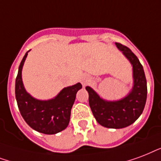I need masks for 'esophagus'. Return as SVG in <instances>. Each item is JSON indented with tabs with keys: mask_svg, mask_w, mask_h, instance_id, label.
<instances>
[{
	"mask_svg": "<svg viewBox=\"0 0 161 161\" xmlns=\"http://www.w3.org/2000/svg\"><path fill=\"white\" fill-rule=\"evenodd\" d=\"M80 81H81L82 85L83 86H86V85L90 81V77L87 76V75H84V76H82L81 80H80Z\"/></svg>",
	"mask_w": 161,
	"mask_h": 161,
	"instance_id": "esophagus-1",
	"label": "esophagus"
}]
</instances>
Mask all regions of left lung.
I'll return each mask as SVG.
<instances>
[{"mask_svg": "<svg viewBox=\"0 0 161 161\" xmlns=\"http://www.w3.org/2000/svg\"><path fill=\"white\" fill-rule=\"evenodd\" d=\"M116 46L133 65L134 86L131 92L121 100L108 102L92 88L86 87L89 94L90 108L96 120L108 128H123L134 123L143 113L147 98L146 78L139 58L128 47L119 43H116Z\"/></svg>", "mask_w": 161, "mask_h": 161, "instance_id": "left-lung-1", "label": "left lung"}]
</instances>
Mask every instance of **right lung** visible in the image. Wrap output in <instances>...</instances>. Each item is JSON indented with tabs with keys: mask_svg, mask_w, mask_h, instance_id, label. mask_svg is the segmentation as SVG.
Returning <instances> with one entry per match:
<instances>
[{
	"mask_svg": "<svg viewBox=\"0 0 161 161\" xmlns=\"http://www.w3.org/2000/svg\"><path fill=\"white\" fill-rule=\"evenodd\" d=\"M27 53L21 61L15 84V94L17 106L25 122L36 130L45 134H54L65 129L69 123L70 111L74 104L77 92L81 84L64 88L55 97L48 101L33 98L28 94L22 80V69Z\"/></svg>",
	"mask_w": 161,
	"mask_h": 161,
	"instance_id": "right-lung-1",
	"label": "right lung"
}]
</instances>
